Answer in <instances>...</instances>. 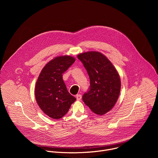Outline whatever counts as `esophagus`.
Instances as JSON below:
<instances>
[{"label": "esophagus", "mask_w": 158, "mask_h": 158, "mask_svg": "<svg viewBox=\"0 0 158 158\" xmlns=\"http://www.w3.org/2000/svg\"><path fill=\"white\" fill-rule=\"evenodd\" d=\"M76 99H77V101H80L81 99V98H82V96L81 94H77L76 96Z\"/></svg>", "instance_id": "obj_1"}]
</instances>
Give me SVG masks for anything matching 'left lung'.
<instances>
[{"mask_svg":"<svg viewBox=\"0 0 158 158\" xmlns=\"http://www.w3.org/2000/svg\"><path fill=\"white\" fill-rule=\"evenodd\" d=\"M90 79L89 91L82 96L84 102L96 114L103 115L110 110L117 102L121 90V79L110 60L99 52L80 54Z\"/></svg>","mask_w":158,"mask_h":158,"instance_id":"obj_1","label":"left lung"}]
</instances>
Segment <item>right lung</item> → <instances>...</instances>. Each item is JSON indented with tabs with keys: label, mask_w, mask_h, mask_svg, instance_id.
I'll use <instances>...</instances> for the list:
<instances>
[{
	"label": "right lung",
	"mask_w": 158,
	"mask_h": 158,
	"mask_svg": "<svg viewBox=\"0 0 158 158\" xmlns=\"http://www.w3.org/2000/svg\"><path fill=\"white\" fill-rule=\"evenodd\" d=\"M74 62L75 58L69 56L55 57L44 67L36 82V101L44 113L52 119L62 118L76 100L62 79V74Z\"/></svg>",
	"instance_id": "right-lung-1"
}]
</instances>
